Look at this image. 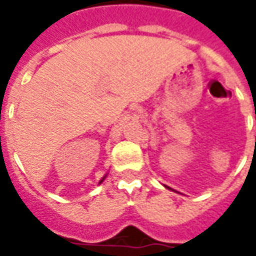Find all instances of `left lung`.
Here are the masks:
<instances>
[{
    "instance_id": "obj_1",
    "label": "left lung",
    "mask_w": 256,
    "mask_h": 256,
    "mask_svg": "<svg viewBox=\"0 0 256 256\" xmlns=\"http://www.w3.org/2000/svg\"><path fill=\"white\" fill-rule=\"evenodd\" d=\"M164 186H166V185H164ZM166 188L167 189H172V188H168V186H166ZM172 190H174V189H172Z\"/></svg>"
}]
</instances>
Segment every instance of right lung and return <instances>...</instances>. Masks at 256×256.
<instances>
[{"mask_svg": "<svg viewBox=\"0 0 256 256\" xmlns=\"http://www.w3.org/2000/svg\"><path fill=\"white\" fill-rule=\"evenodd\" d=\"M104 178H106V177H104ZM104 178H102V180H101V181H100V184H101V182H102V181H104Z\"/></svg>", "mask_w": 256, "mask_h": 256, "instance_id": "1", "label": "right lung"}]
</instances>
